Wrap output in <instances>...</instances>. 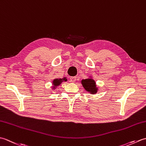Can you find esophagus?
<instances>
[{
	"label": "esophagus",
	"mask_w": 146,
	"mask_h": 146,
	"mask_svg": "<svg viewBox=\"0 0 146 146\" xmlns=\"http://www.w3.org/2000/svg\"><path fill=\"white\" fill-rule=\"evenodd\" d=\"M76 80V77H75V76L70 77V82H73H73H75Z\"/></svg>",
	"instance_id": "obj_1"
}]
</instances>
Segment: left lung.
I'll list each match as a JSON object with an SVG mask.
<instances>
[{
  "label": "left lung",
  "mask_w": 146,
  "mask_h": 146,
  "mask_svg": "<svg viewBox=\"0 0 146 146\" xmlns=\"http://www.w3.org/2000/svg\"><path fill=\"white\" fill-rule=\"evenodd\" d=\"M82 84L86 92L91 94H95L98 92V87L96 85V82L91 76L86 79L82 80Z\"/></svg>",
  "instance_id": "left-lung-1"
}]
</instances>
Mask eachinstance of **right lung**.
Returning a JSON list of instances; mask_svg holds the SVG:
<instances>
[{
  "instance_id": "1",
  "label": "right lung",
  "mask_w": 146,
  "mask_h": 146,
  "mask_svg": "<svg viewBox=\"0 0 146 146\" xmlns=\"http://www.w3.org/2000/svg\"><path fill=\"white\" fill-rule=\"evenodd\" d=\"M67 81V78L66 77H64L63 78H56L52 80V88L53 90H55L57 88V86L59 85H60L61 84V83H63V82H66Z\"/></svg>"
}]
</instances>
